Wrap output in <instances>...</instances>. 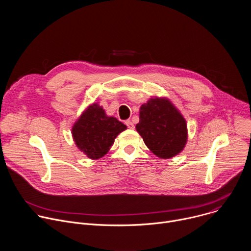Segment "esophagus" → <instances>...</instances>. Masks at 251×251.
Instances as JSON below:
<instances>
[{
  "label": "esophagus",
  "mask_w": 251,
  "mask_h": 251,
  "mask_svg": "<svg viewBox=\"0 0 251 251\" xmlns=\"http://www.w3.org/2000/svg\"><path fill=\"white\" fill-rule=\"evenodd\" d=\"M125 124L127 125V127H128L129 129H134V128H135V126H134V124H133V122H132L131 120L125 121Z\"/></svg>",
  "instance_id": "34e87169"
}]
</instances>
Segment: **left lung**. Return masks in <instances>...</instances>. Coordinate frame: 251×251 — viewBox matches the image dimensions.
I'll return each mask as SVG.
<instances>
[{
	"label": "left lung",
	"mask_w": 251,
	"mask_h": 251,
	"mask_svg": "<svg viewBox=\"0 0 251 251\" xmlns=\"http://www.w3.org/2000/svg\"><path fill=\"white\" fill-rule=\"evenodd\" d=\"M136 129L146 146L163 159L174 157L186 145V121L167 99L154 98L143 104Z\"/></svg>",
	"instance_id": "1"
}]
</instances>
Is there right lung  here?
Instances as JSON below:
<instances>
[{
  "mask_svg": "<svg viewBox=\"0 0 251 251\" xmlns=\"http://www.w3.org/2000/svg\"><path fill=\"white\" fill-rule=\"evenodd\" d=\"M126 125L114 117H107L102 107L94 103L73 128L77 147L90 159H99L109 151L114 139Z\"/></svg>",
  "mask_w": 251,
  "mask_h": 251,
  "instance_id": "1",
  "label": "right lung"
}]
</instances>
